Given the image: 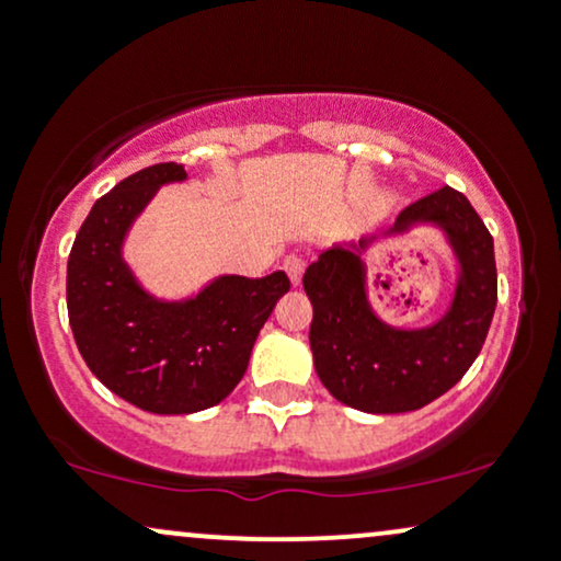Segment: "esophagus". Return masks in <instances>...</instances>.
<instances>
[{
  "label": "esophagus",
  "mask_w": 561,
  "mask_h": 561,
  "mask_svg": "<svg viewBox=\"0 0 561 561\" xmlns=\"http://www.w3.org/2000/svg\"><path fill=\"white\" fill-rule=\"evenodd\" d=\"M285 272L289 276V282H293V287H298L300 279H302V272H306V261H302L300 255H287Z\"/></svg>",
  "instance_id": "34e87169"
}]
</instances>
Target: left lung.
Wrapping results in <instances>:
<instances>
[{
    "label": "left lung",
    "mask_w": 561,
    "mask_h": 561,
    "mask_svg": "<svg viewBox=\"0 0 561 561\" xmlns=\"http://www.w3.org/2000/svg\"><path fill=\"white\" fill-rule=\"evenodd\" d=\"M414 226L444 231L457 261V287L435 325L405 331L388 325L370 306L363 255L375 241ZM495 285L491 231L450 186L411 203L379 234L332 244L302 274L313 306L308 340L321 385L366 414H403L433 403L478 358L499 298Z\"/></svg>",
    "instance_id": "1"
}]
</instances>
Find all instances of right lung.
<instances>
[{"mask_svg": "<svg viewBox=\"0 0 561 561\" xmlns=\"http://www.w3.org/2000/svg\"><path fill=\"white\" fill-rule=\"evenodd\" d=\"M184 179V165L158 163L115 184L89 210L68 259V319L83 362L107 390L150 414L221 403L289 289L285 272L224 274L184 300L139 285L124 261L128 229L160 186Z\"/></svg>", "mask_w": 561, "mask_h": 561, "instance_id": "1", "label": "right lung"}]
</instances>
